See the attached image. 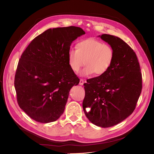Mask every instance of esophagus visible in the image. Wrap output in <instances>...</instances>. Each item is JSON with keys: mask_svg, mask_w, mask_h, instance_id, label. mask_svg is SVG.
I'll return each instance as SVG.
<instances>
[{"mask_svg": "<svg viewBox=\"0 0 154 154\" xmlns=\"http://www.w3.org/2000/svg\"><path fill=\"white\" fill-rule=\"evenodd\" d=\"M84 80H83V79H80V83H79V84H80V85H83V83H84Z\"/></svg>", "mask_w": 154, "mask_h": 154, "instance_id": "34e87169", "label": "esophagus"}]
</instances>
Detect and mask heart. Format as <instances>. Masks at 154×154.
Wrapping results in <instances>:
<instances>
[{
  "label": "heart",
  "mask_w": 154,
  "mask_h": 154,
  "mask_svg": "<svg viewBox=\"0 0 154 154\" xmlns=\"http://www.w3.org/2000/svg\"><path fill=\"white\" fill-rule=\"evenodd\" d=\"M114 59V49L109 44L93 38L82 40L76 45V49L68 51L69 66L74 72H78L83 66L80 76H88L95 74L100 76L110 68Z\"/></svg>",
  "instance_id": "obj_1"
}]
</instances>
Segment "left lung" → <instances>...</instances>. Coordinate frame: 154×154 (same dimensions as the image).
I'll return each mask as SVG.
<instances>
[{
	"label": "left lung",
	"instance_id": "left-lung-1",
	"mask_svg": "<svg viewBox=\"0 0 154 154\" xmlns=\"http://www.w3.org/2000/svg\"><path fill=\"white\" fill-rule=\"evenodd\" d=\"M114 51V59L105 74L87 80L83 109L94 125L108 128L131 115L142 90L141 68L134 50L119 37L99 36ZM87 107L91 111L87 112Z\"/></svg>",
	"mask_w": 154,
	"mask_h": 154
}]
</instances>
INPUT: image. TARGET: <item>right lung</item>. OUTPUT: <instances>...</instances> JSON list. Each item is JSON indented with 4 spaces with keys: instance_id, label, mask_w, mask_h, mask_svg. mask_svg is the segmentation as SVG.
Masks as SVG:
<instances>
[{
    "instance_id": "right-lung-1",
    "label": "right lung",
    "mask_w": 154,
    "mask_h": 154,
    "mask_svg": "<svg viewBox=\"0 0 154 154\" xmlns=\"http://www.w3.org/2000/svg\"><path fill=\"white\" fill-rule=\"evenodd\" d=\"M85 34L75 26L49 29L21 55L14 82L17 102L36 122H53L63 113L70 90L80 82L69 66L68 51L72 42Z\"/></svg>"
}]
</instances>
